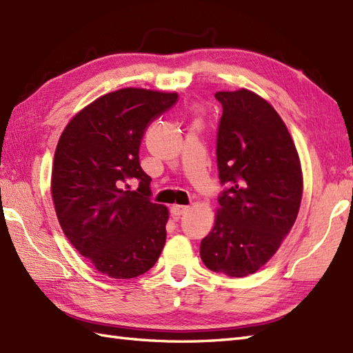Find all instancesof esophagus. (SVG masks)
Instances as JSON below:
<instances>
[{"label": "esophagus", "instance_id": "34e87169", "mask_svg": "<svg viewBox=\"0 0 353 353\" xmlns=\"http://www.w3.org/2000/svg\"><path fill=\"white\" fill-rule=\"evenodd\" d=\"M188 210H190V206H183V204H173V206H171V212L177 216L185 215Z\"/></svg>", "mask_w": 353, "mask_h": 353}]
</instances>
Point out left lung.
<instances>
[{
	"instance_id": "8db88e82",
	"label": "left lung",
	"mask_w": 353,
	"mask_h": 353,
	"mask_svg": "<svg viewBox=\"0 0 353 353\" xmlns=\"http://www.w3.org/2000/svg\"><path fill=\"white\" fill-rule=\"evenodd\" d=\"M219 209L200 245L203 263L227 276L254 274L274 256L296 221L302 171L278 112L248 90L218 92Z\"/></svg>"
}]
</instances>
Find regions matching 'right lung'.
<instances>
[{"mask_svg":"<svg viewBox=\"0 0 353 353\" xmlns=\"http://www.w3.org/2000/svg\"><path fill=\"white\" fill-rule=\"evenodd\" d=\"M176 101V93L117 90L78 112L57 144L51 179L57 218L75 250L110 278L147 272L165 245L168 209L152 201V179L138 153L149 123Z\"/></svg>","mask_w":353,"mask_h":353,"instance_id":"1","label":"right lung"}]
</instances>
